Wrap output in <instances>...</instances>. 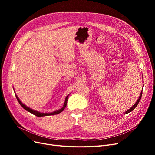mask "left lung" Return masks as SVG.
<instances>
[{"label": "left lung", "mask_w": 155, "mask_h": 155, "mask_svg": "<svg viewBox=\"0 0 155 155\" xmlns=\"http://www.w3.org/2000/svg\"><path fill=\"white\" fill-rule=\"evenodd\" d=\"M142 92H141V93H140V97H139V98H138V100H137V101L136 102V104L130 108V109H129L128 110H127L126 112H125V113L126 114H127V113H129V112H131L132 110H133L135 108H136V107L137 106V105L139 104V102H140V99H141V97H142Z\"/></svg>", "instance_id": "obj_1"}]
</instances>
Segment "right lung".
Returning <instances> with one entry per match:
<instances>
[{
	"mask_svg": "<svg viewBox=\"0 0 155 155\" xmlns=\"http://www.w3.org/2000/svg\"><path fill=\"white\" fill-rule=\"evenodd\" d=\"M15 96H16V98H17V100L18 102L19 103V104L22 107V108H24V109H25L26 110L31 112V114H34L35 116H38V117H43V116H49V115H55V114H58L60 113V112H61L64 109V108L66 107V106H67V101H68V96H67L66 97V98H65V101H64V105H63V107L61 109H59V110H58L54 111V112H51V113H43V112H40L36 111V110H32V109H30L29 107H28L26 105H25V104H22V103L20 101V100L18 99V97H17V96L16 94H15Z\"/></svg>",
	"mask_w": 155,
	"mask_h": 155,
	"instance_id": "obj_1",
	"label": "right lung"
}]
</instances>
